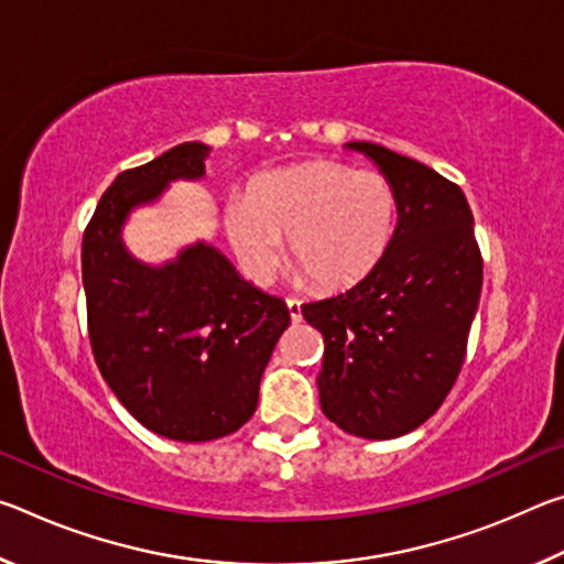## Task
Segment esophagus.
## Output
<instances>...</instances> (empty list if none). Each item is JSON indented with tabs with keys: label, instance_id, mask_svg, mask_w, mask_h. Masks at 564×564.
Instances as JSON below:
<instances>
[{
	"label": "esophagus",
	"instance_id": "1",
	"mask_svg": "<svg viewBox=\"0 0 564 564\" xmlns=\"http://www.w3.org/2000/svg\"><path fill=\"white\" fill-rule=\"evenodd\" d=\"M285 305H289L291 321H293V323H299V321L303 318V313H301V301H299V299H289V301H285Z\"/></svg>",
	"mask_w": 564,
	"mask_h": 564
}]
</instances>
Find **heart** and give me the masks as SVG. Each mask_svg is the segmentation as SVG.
<instances>
[{
	"mask_svg": "<svg viewBox=\"0 0 564 564\" xmlns=\"http://www.w3.org/2000/svg\"><path fill=\"white\" fill-rule=\"evenodd\" d=\"M398 188L373 169L340 161L275 169L224 208L228 243L248 279L269 285L283 263V236L299 275L346 289L376 269L398 226Z\"/></svg>",
	"mask_w": 564,
	"mask_h": 564,
	"instance_id": "obj_1",
	"label": "heart"
}]
</instances>
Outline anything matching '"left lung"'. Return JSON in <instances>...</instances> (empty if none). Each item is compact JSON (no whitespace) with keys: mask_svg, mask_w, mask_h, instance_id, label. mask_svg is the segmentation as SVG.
<instances>
[{"mask_svg":"<svg viewBox=\"0 0 564 564\" xmlns=\"http://www.w3.org/2000/svg\"><path fill=\"white\" fill-rule=\"evenodd\" d=\"M346 149L395 184V236L366 279L301 313L326 343L323 413L350 435L390 441L423 425L451 393L480 303L482 259L460 186L370 141Z\"/></svg>","mask_w":564,"mask_h":564,"instance_id":"1","label":"left lung"}]
</instances>
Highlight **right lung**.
Segmentation results:
<instances>
[{"label": "right lung", "mask_w": 564, "mask_h": 564, "mask_svg": "<svg viewBox=\"0 0 564 564\" xmlns=\"http://www.w3.org/2000/svg\"><path fill=\"white\" fill-rule=\"evenodd\" d=\"M208 147L186 141L121 171L84 231L82 279L94 358L121 405L151 433L206 443L236 433L259 405L263 370L291 313L208 241L164 263L123 243L137 208L174 181L206 176Z\"/></svg>", "instance_id": "obj_1"}]
</instances>
